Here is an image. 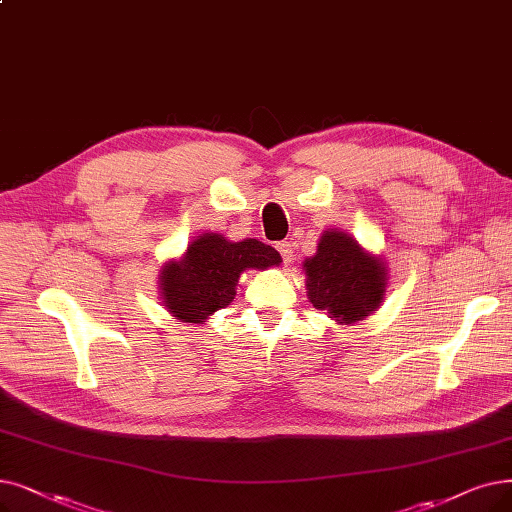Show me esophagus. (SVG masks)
<instances>
[{
  "label": "esophagus",
  "instance_id": "34e87169",
  "mask_svg": "<svg viewBox=\"0 0 512 512\" xmlns=\"http://www.w3.org/2000/svg\"><path fill=\"white\" fill-rule=\"evenodd\" d=\"M276 249H278V253H280V257H282V261H284L286 265L293 261V244H291V242L284 240V242H280V244H278Z\"/></svg>",
  "mask_w": 512,
  "mask_h": 512
}]
</instances>
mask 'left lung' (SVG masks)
<instances>
[{
    "mask_svg": "<svg viewBox=\"0 0 512 512\" xmlns=\"http://www.w3.org/2000/svg\"><path fill=\"white\" fill-rule=\"evenodd\" d=\"M307 297L339 324L360 322L381 305L387 270L381 257L366 253L353 236L328 230L318 251L303 263Z\"/></svg>",
    "mask_w": 512,
    "mask_h": 512,
    "instance_id": "8db88e82",
    "label": "left lung"
}]
</instances>
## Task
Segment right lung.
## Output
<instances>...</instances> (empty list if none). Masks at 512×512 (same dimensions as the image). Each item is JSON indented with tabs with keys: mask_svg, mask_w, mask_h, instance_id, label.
<instances>
[{
	"mask_svg": "<svg viewBox=\"0 0 512 512\" xmlns=\"http://www.w3.org/2000/svg\"><path fill=\"white\" fill-rule=\"evenodd\" d=\"M280 261L276 249L255 238L230 242L221 234H203L182 259L163 265L161 299L175 320L203 324L213 311L232 303L244 270H265Z\"/></svg>",
	"mask_w": 512,
	"mask_h": 512,
	"instance_id": "add662e5",
	"label": "right lung"
}]
</instances>
